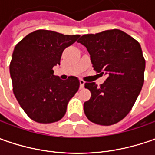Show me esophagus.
Here are the masks:
<instances>
[{"mask_svg":"<svg viewBox=\"0 0 155 155\" xmlns=\"http://www.w3.org/2000/svg\"><path fill=\"white\" fill-rule=\"evenodd\" d=\"M79 83H80V88L81 89H83V88L84 87V81L83 80V79H80V80H79Z\"/></svg>","mask_w":155,"mask_h":155,"instance_id":"34e87169","label":"esophagus"}]
</instances>
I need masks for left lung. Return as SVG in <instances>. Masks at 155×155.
I'll return each instance as SVG.
<instances>
[{
  "mask_svg": "<svg viewBox=\"0 0 155 155\" xmlns=\"http://www.w3.org/2000/svg\"><path fill=\"white\" fill-rule=\"evenodd\" d=\"M87 48L97 72L106 75L100 87L85 83L91 97L84 104L91 122L110 126L129 113L144 83L145 59L139 42L119 29L83 35L78 41Z\"/></svg>",
  "mask_w": 155,
  "mask_h": 155,
  "instance_id": "obj_1",
  "label": "left lung"
}]
</instances>
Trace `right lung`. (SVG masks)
I'll use <instances>...</instances> for the list:
<instances>
[{
    "label": "right lung",
    "mask_w": 155,
    "mask_h": 155,
    "mask_svg": "<svg viewBox=\"0 0 155 155\" xmlns=\"http://www.w3.org/2000/svg\"><path fill=\"white\" fill-rule=\"evenodd\" d=\"M80 35L37 30L15 45L9 70L15 97L25 113L39 123H51L64 116L67 104L78 91L79 80H62L53 75L64 50Z\"/></svg>",
    "instance_id": "1"
}]
</instances>
